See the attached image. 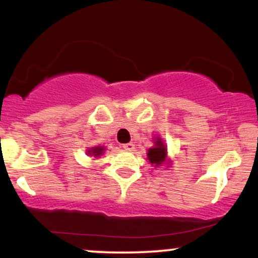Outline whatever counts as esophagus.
<instances>
[{
	"mask_svg": "<svg viewBox=\"0 0 258 258\" xmlns=\"http://www.w3.org/2000/svg\"><path fill=\"white\" fill-rule=\"evenodd\" d=\"M122 148L125 150H128V152H132V150L135 149V144H133V143H126V144H123Z\"/></svg>",
	"mask_w": 258,
	"mask_h": 258,
	"instance_id": "obj_1",
	"label": "esophagus"
}]
</instances>
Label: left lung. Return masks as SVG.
I'll return each mask as SVG.
<instances>
[{"instance_id": "obj_1", "label": "left lung", "mask_w": 258, "mask_h": 258, "mask_svg": "<svg viewBox=\"0 0 258 258\" xmlns=\"http://www.w3.org/2000/svg\"><path fill=\"white\" fill-rule=\"evenodd\" d=\"M154 139V147L148 149L147 156L150 164L154 167H160L165 164H170V160L167 159V147L165 146L162 138L155 137Z\"/></svg>"}]
</instances>
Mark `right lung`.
Wrapping results in <instances>:
<instances>
[{
	"label": "right lung",
	"mask_w": 258,
	"mask_h": 258,
	"mask_svg": "<svg viewBox=\"0 0 258 258\" xmlns=\"http://www.w3.org/2000/svg\"><path fill=\"white\" fill-rule=\"evenodd\" d=\"M105 147H100V146H97V147H92V148H88L87 150H86V154H87L88 156H93V158H100V156L103 155L105 152Z\"/></svg>",
	"instance_id": "right-lung-1"
}]
</instances>
